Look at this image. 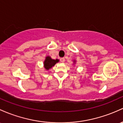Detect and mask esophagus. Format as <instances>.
I'll return each instance as SVG.
<instances>
[{
  "label": "esophagus",
  "instance_id": "34e87169",
  "mask_svg": "<svg viewBox=\"0 0 123 123\" xmlns=\"http://www.w3.org/2000/svg\"><path fill=\"white\" fill-rule=\"evenodd\" d=\"M60 61L61 62H65V58H61Z\"/></svg>",
  "mask_w": 123,
  "mask_h": 123
}]
</instances>
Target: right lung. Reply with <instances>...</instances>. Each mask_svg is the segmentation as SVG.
Instances as JSON below:
<instances>
[{
    "label": "right lung",
    "mask_w": 123,
    "mask_h": 123,
    "mask_svg": "<svg viewBox=\"0 0 123 123\" xmlns=\"http://www.w3.org/2000/svg\"><path fill=\"white\" fill-rule=\"evenodd\" d=\"M59 61L58 59H51L49 56H47L45 58V61H44V68L47 70H48L49 69L52 68L53 66H54L56 62Z\"/></svg>",
    "instance_id": "add662e5"
}]
</instances>
